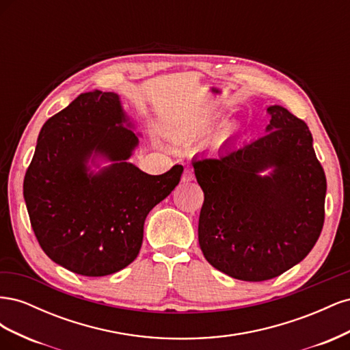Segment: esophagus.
I'll use <instances>...</instances> for the list:
<instances>
[{
    "label": "esophagus",
    "instance_id": "34e87169",
    "mask_svg": "<svg viewBox=\"0 0 350 350\" xmlns=\"http://www.w3.org/2000/svg\"><path fill=\"white\" fill-rule=\"evenodd\" d=\"M191 181H194V172L193 169L187 167L183 174V183H191Z\"/></svg>",
    "mask_w": 350,
    "mask_h": 350
}]
</instances>
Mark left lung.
<instances>
[{
	"label": "left lung",
	"instance_id": "left-lung-1",
	"mask_svg": "<svg viewBox=\"0 0 350 350\" xmlns=\"http://www.w3.org/2000/svg\"><path fill=\"white\" fill-rule=\"evenodd\" d=\"M270 125L251 143H226L213 157L193 159L204 201L198 243L228 276L262 282L302 261L324 225L325 174L311 131L283 107H270ZM269 167V177L259 172Z\"/></svg>",
	"mask_w": 350,
	"mask_h": 350
}]
</instances>
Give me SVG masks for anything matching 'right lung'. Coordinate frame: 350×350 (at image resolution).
<instances>
[{"label": "right lung", "instance_id": "1", "mask_svg": "<svg viewBox=\"0 0 350 350\" xmlns=\"http://www.w3.org/2000/svg\"><path fill=\"white\" fill-rule=\"evenodd\" d=\"M125 121L118 94L81 93L42 126L25 175L23 196L40 248L81 276H108L135 260L146 216L184 171L175 165L149 175L126 162L139 139ZM92 152L114 163L88 174Z\"/></svg>", "mask_w": 350, "mask_h": 350}]
</instances>
